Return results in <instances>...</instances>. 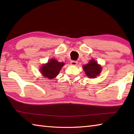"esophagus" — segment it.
Segmentation results:
<instances>
[{"instance_id":"obj_1","label":"esophagus","mask_w":134,"mask_h":134,"mask_svg":"<svg viewBox=\"0 0 134 134\" xmlns=\"http://www.w3.org/2000/svg\"><path fill=\"white\" fill-rule=\"evenodd\" d=\"M70 64L72 65H76L77 64V62H76V61H71Z\"/></svg>"}]
</instances>
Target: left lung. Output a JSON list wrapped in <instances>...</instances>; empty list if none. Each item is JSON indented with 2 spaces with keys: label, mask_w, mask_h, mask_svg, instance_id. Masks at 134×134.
Segmentation results:
<instances>
[{
  "label": "left lung",
  "mask_w": 134,
  "mask_h": 134,
  "mask_svg": "<svg viewBox=\"0 0 134 134\" xmlns=\"http://www.w3.org/2000/svg\"><path fill=\"white\" fill-rule=\"evenodd\" d=\"M83 68L86 76L89 78H96L102 71L101 66L94 59L90 60L88 64L84 65Z\"/></svg>",
  "instance_id": "left-lung-1"
}]
</instances>
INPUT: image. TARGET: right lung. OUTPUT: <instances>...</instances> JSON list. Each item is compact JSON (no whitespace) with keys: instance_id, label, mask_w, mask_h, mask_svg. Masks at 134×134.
I'll return each instance as SVG.
<instances>
[{"instance_id":"add662e5","label":"right lung","mask_w":134,"mask_h":134,"mask_svg":"<svg viewBox=\"0 0 134 134\" xmlns=\"http://www.w3.org/2000/svg\"><path fill=\"white\" fill-rule=\"evenodd\" d=\"M64 65V63L58 62L55 59H51L47 64L42 65L40 71L44 77L53 79L59 74Z\"/></svg>"}]
</instances>
